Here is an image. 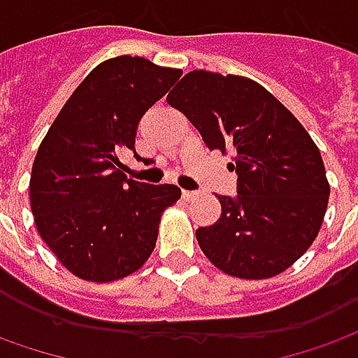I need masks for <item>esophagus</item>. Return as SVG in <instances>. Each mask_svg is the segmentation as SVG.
<instances>
[{
	"label": "esophagus",
	"instance_id": "esophagus-1",
	"mask_svg": "<svg viewBox=\"0 0 358 358\" xmlns=\"http://www.w3.org/2000/svg\"><path fill=\"white\" fill-rule=\"evenodd\" d=\"M196 196H198V194H196V192H189V189H184V192H182V198L186 199V201H192Z\"/></svg>",
	"mask_w": 358,
	"mask_h": 358
}]
</instances>
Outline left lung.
Masks as SVG:
<instances>
[{
  "label": "left lung",
  "instance_id": "8db88e82",
  "mask_svg": "<svg viewBox=\"0 0 358 358\" xmlns=\"http://www.w3.org/2000/svg\"><path fill=\"white\" fill-rule=\"evenodd\" d=\"M210 150H233L237 196L199 227V249L229 276L262 280L290 268L320 233L329 199L320 148L255 80L194 70L166 97Z\"/></svg>",
  "mask_w": 358,
  "mask_h": 358
}]
</instances>
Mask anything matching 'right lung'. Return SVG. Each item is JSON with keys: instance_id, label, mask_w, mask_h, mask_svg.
Masks as SVG:
<instances>
[{"instance_id": "add662e5", "label": "right lung", "mask_w": 358, "mask_h": 358, "mask_svg": "<svg viewBox=\"0 0 358 358\" xmlns=\"http://www.w3.org/2000/svg\"><path fill=\"white\" fill-rule=\"evenodd\" d=\"M180 76L147 58H109L84 78L43 138L31 210L38 235L78 278H125L155 250L160 215L182 192L127 180L117 152H135L138 121Z\"/></svg>"}]
</instances>
